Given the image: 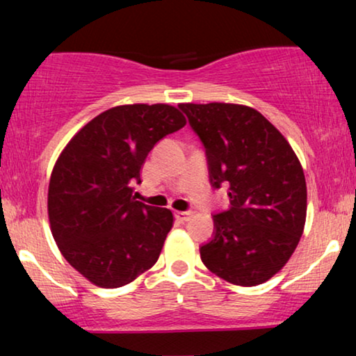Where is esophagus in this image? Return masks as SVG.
<instances>
[{"label":"esophagus","mask_w":356,"mask_h":356,"mask_svg":"<svg viewBox=\"0 0 356 356\" xmlns=\"http://www.w3.org/2000/svg\"><path fill=\"white\" fill-rule=\"evenodd\" d=\"M175 218L178 222H188L191 218V212H183V211H177L175 212Z\"/></svg>","instance_id":"esophagus-1"}]
</instances>
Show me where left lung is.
<instances>
[{"label": "left lung", "mask_w": 356, "mask_h": 356, "mask_svg": "<svg viewBox=\"0 0 356 356\" xmlns=\"http://www.w3.org/2000/svg\"><path fill=\"white\" fill-rule=\"evenodd\" d=\"M178 106L202 140L212 186H227L230 197V209L213 216V238L201 246L204 266L233 285L264 284L303 235V167L280 131L251 106Z\"/></svg>", "instance_id": "left-lung-1"}]
</instances>
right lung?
<instances>
[{"mask_svg": "<svg viewBox=\"0 0 356 356\" xmlns=\"http://www.w3.org/2000/svg\"><path fill=\"white\" fill-rule=\"evenodd\" d=\"M184 124L167 104L113 106L77 131L58 157L48 186L51 235L94 285H128L157 262L173 213L136 201L133 184L154 145Z\"/></svg>", "mask_w": 356, "mask_h": 356, "instance_id": "right-lung-1", "label": "right lung"}]
</instances>
